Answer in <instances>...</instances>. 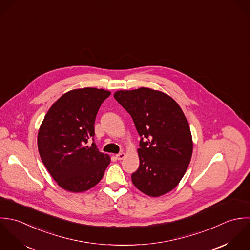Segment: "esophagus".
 <instances>
[{
  "label": "esophagus",
  "instance_id": "1",
  "mask_svg": "<svg viewBox=\"0 0 250 250\" xmlns=\"http://www.w3.org/2000/svg\"><path fill=\"white\" fill-rule=\"evenodd\" d=\"M125 152H119L118 154H116V157H117V159L118 160H122V159H124L125 158Z\"/></svg>",
  "mask_w": 250,
  "mask_h": 250
}]
</instances>
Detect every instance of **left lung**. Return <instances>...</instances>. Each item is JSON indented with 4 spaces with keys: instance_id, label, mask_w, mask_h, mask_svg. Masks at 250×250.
<instances>
[{
    "instance_id": "left-lung-1",
    "label": "left lung",
    "mask_w": 250,
    "mask_h": 250,
    "mask_svg": "<svg viewBox=\"0 0 250 250\" xmlns=\"http://www.w3.org/2000/svg\"><path fill=\"white\" fill-rule=\"evenodd\" d=\"M114 98L131 116L141 137L133 185L151 197L171 191L184 177L193 149L181 107L169 96L148 88L118 91Z\"/></svg>"
}]
</instances>
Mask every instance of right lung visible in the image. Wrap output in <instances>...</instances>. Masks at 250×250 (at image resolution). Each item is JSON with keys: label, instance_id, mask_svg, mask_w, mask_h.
<instances>
[{"label": "right lung", "instance_id": "1", "mask_svg": "<svg viewBox=\"0 0 250 250\" xmlns=\"http://www.w3.org/2000/svg\"><path fill=\"white\" fill-rule=\"evenodd\" d=\"M110 92L85 88L62 96L44 117L38 135L42 160L52 178L63 189L86 191L100 183L110 157L95 141V121ZM92 138V146H87Z\"/></svg>", "mask_w": 250, "mask_h": 250}]
</instances>
